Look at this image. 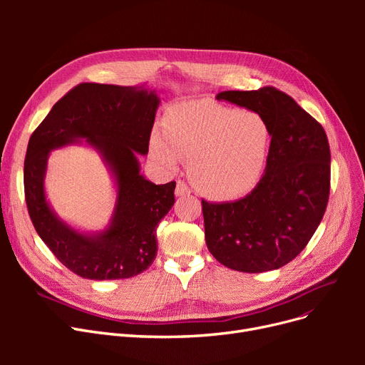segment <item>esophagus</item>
Instances as JSON below:
<instances>
[{
	"label": "esophagus",
	"mask_w": 365,
	"mask_h": 365,
	"mask_svg": "<svg viewBox=\"0 0 365 365\" xmlns=\"http://www.w3.org/2000/svg\"><path fill=\"white\" fill-rule=\"evenodd\" d=\"M175 192H176L178 197H185V195L190 194V189H189V186L183 180H178Z\"/></svg>",
	"instance_id": "obj_1"
}]
</instances>
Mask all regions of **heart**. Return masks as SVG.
<instances>
[{
  "label": "heart",
  "instance_id": "b5f03b06",
  "mask_svg": "<svg viewBox=\"0 0 365 365\" xmlns=\"http://www.w3.org/2000/svg\"><path fill=\"white\" fill-rule=\"evenodd\" d=\"M274 128L264 115L213 102H185L150 136V155L173 171L185 160L198 192L215 201L237 200L257 185L272 149Z\"/></svg>",
  "mask_w": 365,
  "mask_h": 365
}]
</instances>
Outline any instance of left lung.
Masks as SVG:
<instances>
[{
	"mask_svg": "<svg viewBox=\"0 0 365 365\" xmlns=\"http://www.w3.org/2000/svg\"><path fill=\"white\" fill-rule=\"evenodd\" d=\"M217 101L264 115L274 128V142L264 175L250 194L234 202L202 200L207 247L229 269H278L300 255L327 208V134L292 96L272 86L222 91Z\"/></svg>",
	"mask_w": 365,
	"mask_h": 365,
	"instance_id": "left-lung-1",
	"label": "left lung"
}]
</instances>
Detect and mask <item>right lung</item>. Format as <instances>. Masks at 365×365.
<instances>
[{
  "label": "right lung",
  "instance_id": "add662e5",
  "mask_svg": "<svg viewBox=\"0 0 365 365\" xmlns=\"http://www.w3.org/2000/svg\"><path fill=\"white\" fill-rule=\"evenodd\" d=\"M160 99L142 87L83 83L69 90L35 128L24 185L29 217L51 253L87 279H123L143 272L157 256V226L175 204L176 182L155 185L139 170L148 153ZM87 138L111 165L119 197L111 226L96 237L78 235L51 212L43 194L48 153Z\"/></svg>",
  "mask_w": 365,
  "mask_h": 365
}]
</instances>
